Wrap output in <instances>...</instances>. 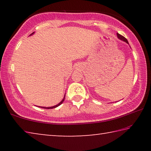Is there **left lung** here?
Returning <instances> with one entry per match:
<instances>
[{
	"mask_svg": "<svg viewBox=\"0 0 151 151\" xmlns=\"http://www.w3.org/2000/svg\"><path fill=\"white\" fill-rule=\"evenodd\" d=\"M117 37H118V38H119V39H121V40H123V41L126 42L127 43H128V44H129V42H128L127 39L126 38H125V37H124L123 36H122V35H119V33H117Z\"/></svg>",
	"mask_w": 151,
	"mask_h": 151,
	"instance_id": "8db88e82",
	"label": "left lung"
}]
</instances>
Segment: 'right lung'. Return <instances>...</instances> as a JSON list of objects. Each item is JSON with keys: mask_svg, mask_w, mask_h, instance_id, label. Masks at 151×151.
Returning a JSON list of instances; mask_svg holds the SVG:
<instances>
[{"mask_svg": "<svg viewBox=\"0 0 151 151\" xmlns=\"http://www.w3.org/2000/svg\"><path fill=\"white\" fill-rule=\"evenodd\" d=\"M33 33H34V32H33L32 33V34L30 35H32L33 34ZM65 97H64L63 99V100H62V101H61L60 103H58V104H57V105H55V106H51V107H41V108H43V109H53V108H56V107H57V106H59V105H60V104L63 103V101H65ZM39 107H40V106H39Z\"/></svg>", "mask_w": 151, "mask_h": 151, "instance_id": "right-lung-1", "label": "right lung"}]
</instances>
